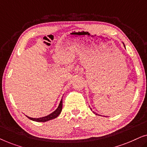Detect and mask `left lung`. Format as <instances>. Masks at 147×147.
I'll list each match as a JSON object with an SVG mask.
<instances>
[{
    "mask_svg": "<svg viewBox=\"0 0 147 147\" xmlns=\"http://www.w3.org/2000/svg\"><path fill=\"white\" fill-rule=\"evenodd\" d=\"M123 43V45H124V47H125V45H124V43ZM90 109H91V110H92V108H90ZM93 112H94V114H96V115H98V114H96V112H94V111H93Z\"/></svg>",
    "mask_w": 147,
    "mask_h": 147,
    "instance_id": "left-lung-1",
    "label": "left lung"
}]
</instances>
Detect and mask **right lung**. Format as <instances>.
I'll return each mask as SVG.
<instances>
[{"label":"right lung","mask_w":147,"mask_h":147,"mask_svg":"<svg viewBox=\"0 0 147 147\" xmlns=\"http://www.w3.org/2000/svg\"><path fill=\"white\" fill-rule=\"evenodd\" d=\"M62 110V99L61 100V101H60V103L59 104V106H58V107L57 109H56L55 111H53L52 113H51L49 115L47 116H43V117H41V118H31L29 117V116H27V117L28 118H29L30 120H33V121H35V122H47V121H49V120H51L52 119H54V118H57L58 116L59 115V114L61 113Z\"/></svg>","instance_id":"obj_1"}]
</instances>
